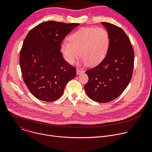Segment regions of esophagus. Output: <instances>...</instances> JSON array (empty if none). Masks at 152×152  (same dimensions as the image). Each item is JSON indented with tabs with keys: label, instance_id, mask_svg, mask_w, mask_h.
<instances>
[{
	"label": "esophagus",
	"instance_id": "esophagus-1",
	"mask_svg": "<svg viewBox=\"0 0 152 152\" xmlns=\"http://www.w3.org/2000/svg\"><path fill=\"white\" fill-rule=\"evenodd\" d=\"M83 73V71H82V70H79V69H77V70H76V74H77V75H79L80 74Z\"/></svg>",
	"mask_w": 152,
	"mask_h": 152
}]
</instances>
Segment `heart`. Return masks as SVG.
Masks as SVG:
<instances>
[{
    "label": "heart",
    "mask_w": 152,
    "mask_h": 152,
    "mask_svg": "<svg viewBox=\"0 0 152 152\" xmlns=\"http://www.w3.org/2000/svg\"><path fill=\"white\" fill-rule=\"evenodd\" d=\"M69 41H63L60 49L65 60L71 64L80 55L82 64L96 66L104 59L110 46L109 33L101 28H82L71 34Z\"/></svg>",
    "instance_id": "1"
}]
</instances>
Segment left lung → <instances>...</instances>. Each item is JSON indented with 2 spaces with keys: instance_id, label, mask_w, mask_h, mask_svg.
<instances>
[{
  "instance_id": "left-lung-1",
  "label": "left lung",
  "mask_w": 152,
  "mask_h": 152,
  "mask_svg": "<svg viewBox=\"0 0 152 152\" xmlns=\"http://www.w3.org/2000/svg\"><path fill=\"white\" fill-rule=\"evenodd\" d=\"M102 25L110 34V48L98 66L85 72L89 80L84 88L86 95L93 100L107 103L117 98L131 81L134 52L122 29L106 22Z\"/></svg>"
}]
</instances>
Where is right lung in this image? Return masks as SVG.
<instances>
[{"label":"right lung","instance_id":"right-lung-1","mask_svg":"<svg viewBox=\"0 0 152 152\" xmlns=\"http://www.w3.org/2000/svg\"><path fill=\"white\" fill-rule=\"evenodd\" d=\"M79 25L46 21L26 37L20 53V69L27 87L38 99L48 102L58 99L76 76V69L64 59L60 49L64 38Z\"/></svg>","mask_w":152,"mask_h":152}]
</instances>
